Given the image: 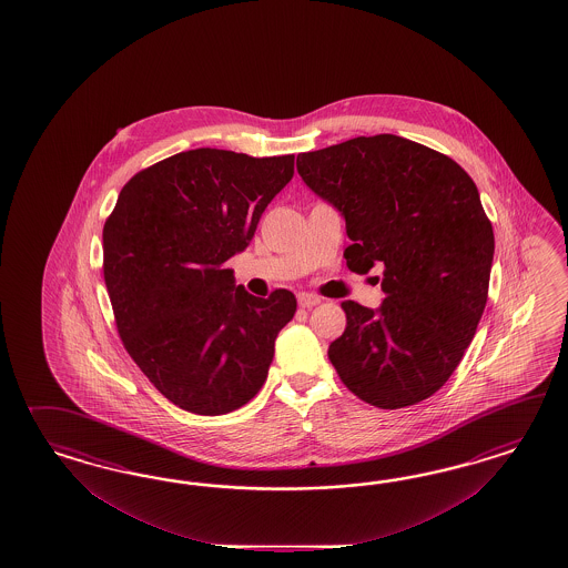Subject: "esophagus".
Returning a JSON list of instances; mask_svg holds the SVG:
<instances>
[{"mask_svg":"<svg viewBox=\"0 0 568 568\" xmlns=\"http://www.w3.org/2000/svg\"><path fill=\"white\" fill-rule=\"evenodd\" d=\"M297 304H300L302 308H314V306L321 304V297H316V295H312V293H300V295H297Z\"/></svg>","mask_w":568,"mask_h":568,"instance_id":"esophagus-1","label":"esophagus"}]
</instances>
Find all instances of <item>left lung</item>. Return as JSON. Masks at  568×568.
Returning <instances> with one entry per match:
<instances>
[{"mask_svg": "<svg viewBox=\"0 0 568 568\" xmlns=\"http://www.w3.org/2000/svg\"><path fill=\"white\" fill-rule=\"evenodd\" d=\"M297 172L344 216L347 268H383L377 310L342 304L347 327L328 361L371 406L427 399L463 361L487 304L496 243L477 185L452 158L397 135L300 154Z\"/></svg>", "mask_w": 568, "mask_h": 568, "instance_id": "obj_1", "label": "left lung"}]
</instances>
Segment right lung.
<instances>
[{
  "label": "right lung",
  "instance_id": "1",
  "mask_svg": "<svg viewBox=\"0 0 568 568\" xmlns=\"http://www.w3.org/2000/svg\"><path fill=\"white\" fill-rule=\"evenodd\" d=\"M292 176L293 155L181 152L138 172L103 224V278L122 344L187 413H233L266 381L295 295L256 297L224 262L250 245Z\"/></svg>",
  "mask_w": 568,
  "mask_h": 568
}]
</instances>
